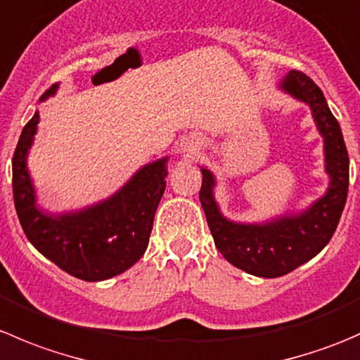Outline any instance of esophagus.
I'll use <instances>...</instances> for the list:
<instances>
[{
    "mask_svg": "<svg viewBox=\"0 0 360 360\" xmlns=\"http://www.w3.org/2000/svg\"><path fill=\"white\" fill-rule=\"evenodd\" d=\"M198 150H200V143H198L197 139H186V143H184V146H183L184 157L193 158L195 155L198 153Z\"/></svg>",
    "mask_w": 360,
    "mask_h": 360,
    "instance_id": "34e87169",
    "label": "esophagus"
}]
</instances>
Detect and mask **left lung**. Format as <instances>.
<instances>
[{"mask_svg":"<svg viewBox=\"0 0 360 360\" xmlns=\"http://www.w3.org/2000/svg\"><path fill=\"white\" fill-rule=\"evenodd\" d=\"M277 89L310 108L324 141V172L329 179L324 195L304 209L284 210L264 221H233L216 200L214 172L200 167V203L217 250L233 266L263 278L282 277L317 256L335 235L348 193L347 146L322 90L301 71L282 76Z\"/></svg>","mask_w":360,"mask_h":360,"instance_id":"obj_1","label":"left lung"}]
</instances>
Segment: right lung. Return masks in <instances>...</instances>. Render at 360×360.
<instances>
[{
    "label": "right lung",
    "mask_w": 360,
    "mask_h": 360,
    "mask_svg": "<svg viewBox=\"0 0 360 360\" xmlns=\"http://www.w3.org/2000/svg\"><path fill=\"white\" fill-rule=\"evenodd\" d=\"M46 90L39 103L57 94ZM36 110L20 134L12 160L13 202L27 240L60 270L86 282H101L129 270L146 252L155 212L165 191L169 157L139 167L123 186L79 209L39 207L27 157L38 132Z\"/></svg>",
    "instance_id": "1"
}]
</instances>
